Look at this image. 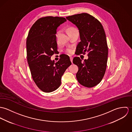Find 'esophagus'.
Segmentation results:
<instances>
[{"label": "esophagus", "mask_w": 132, "mask_h": 132, "mask_svg": "<svg viewBox=\"0 0 132 132\" xmlns=\"http://www.w3.org/2000/svg\"><path fill=\"white\" fill-rule=\"evenodd\" d=\"M73 57H70V60H71V61L72 62V63H73Z\"/></svg>", "instance_id": "obj_1"}]
</instances>
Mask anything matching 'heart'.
I'll return each mask as SVG.
<instances>
[{"label": "heart", "instance_id": "b5f03b06", "mask_svg": "<svg viewBox=\"0 0 132 132\" xmlns=\"http://www.w3.org/2000/svg\"><path fill=\"white\" fill-rule=\"evenodd\" d=\"M75 30H76V29L75 28L73 27H70V28H68V32H69V33H70V32H72L73 31ZM58 34V33L57 32L56 35V36H57ZM65 51H66V52H67L68 54H71L72 52V50L71 49H67L65 50Z\"/></svg>", "mask_w": 132, "mask_h": 132}]
</instances>
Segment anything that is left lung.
<instances>
[{"label": "left lung", "mask_w": 132, "mask_h": 132, "mask_svg": "<svg viewBox=\"0 0 132 132\" xmlns=\"http://www.w3.org/2000/svg\"><path fill=\"white\" fill-rule=\"evenodd\" d=\"M66 18L79 29L81 41L77 46V53L88 52V58L83 62L79 57L73 59V63L78 67L77 79L85 87H94L102 81L107 67L108 48L104 28L97 19L87 13Z\"/></svg>", "instance_id": "left-lung-1"}]
</instances>
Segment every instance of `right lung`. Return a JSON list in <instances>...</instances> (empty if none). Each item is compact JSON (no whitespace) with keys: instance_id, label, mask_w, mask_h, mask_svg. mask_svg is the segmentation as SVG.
Returning a JSON list of instances; mask_svg holds the SVG:
<instances>
[{"instance_id":"add662e5","label":"right lung","mask_w":132,"mask_h":132,"mask_svg":"<svg viewBox=\"0 0 132 132\" xmlns=\"http://www.w3.org/2000/svg\"><path fill=\"white\" fill-rule=\"evenodd\" d=\"M66 21L63 17L40 18L33 24L27 38V59L31 76L45 93L52 92L60 86L62 76L72 64L69 56L65 54L56 62L51 59L58 52L57 28Z\"/></svg>"}]
</instances>
